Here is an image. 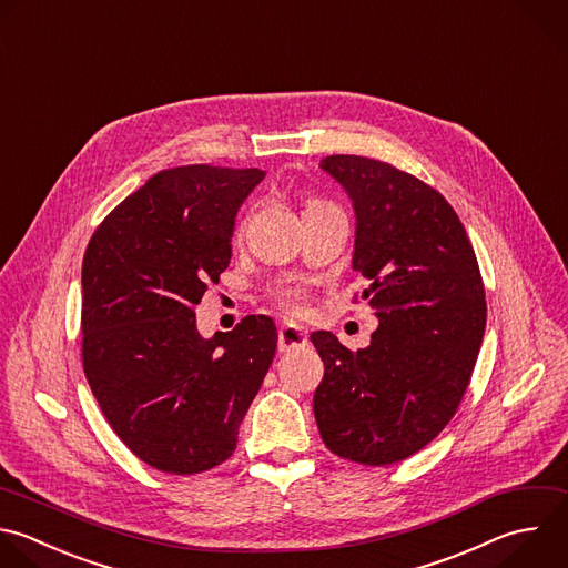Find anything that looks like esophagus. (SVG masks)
<instances>
[{
  "mask_svg": "<svg viewBox=\"0 0 568 568\" xmlns=\"http://www.w3.org/2000/svg\"><path fill=\"white\" fill-rule=\"evenodd\" d=\"M308 344V337L306 333L295 326V324H282L280 331H277V348L282 353H288V351H295V348H304Z\"/></svg>",
  "mask_w": 568,
  "mask_h": 568,
  "instance_id": "34e87169",
  "label": "esophagus"
}]
</instances>
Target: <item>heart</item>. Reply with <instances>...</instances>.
<instances>
[{
  "label": "heart",
  "mask_w": 568,
  "mask_h": 568,
  "mask_svg": "<svg viewBox=\"0 0 568 568\" xmlns=\"http://www.w3.org/2000/svg\"><path fill=\"white\" fill-rule=\"evenodd\" d=\"M277 302L288 311V313H304L306 308V300H304V291L295 284H286V286H277L275 291Z\"/></svg>",
  "instance_id": "1"
}]
</instances>
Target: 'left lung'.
<instances>
[{
    "instance_id": "8db88e82",
    "label": "left lung",
    "mask_w": 568,
    "mask_h": 568,
    "mask_svg": "<svg viewBox=\"0 0 568 568\" xmlns=\"http://www.w3.org/2000/svg\"><path fill=\"white\" fill-rule=\"evenodd\" d=\"M320 169L353 204V271L379 324L359 351L328 331L311 335L324 362L313 413L328 450L386 466L455 415L486 326L481 275L457 213L428 184L359 155Z\"/></svg>"
}]
</instances>
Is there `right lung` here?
<instances>
[{
    "label": "right lung",
    "instance_id": "add662e5",
    "mask_svg": "<svg viewBox=\"0 0 568 568\" xmlns=\"http://www.w3.org/2000/svg\"><path fill=\"white\" fill-rule=\"evenodd\" d=\"M264 175L209 164L162 171L84 253L87 379L120 439L158 470L193 475L229 459L275 357L268 315L206 339L193 311L226 271L237 211Z\"/></svg>",
    "mask_w": 568,
    "mask_h": 568
}]
</instances>
